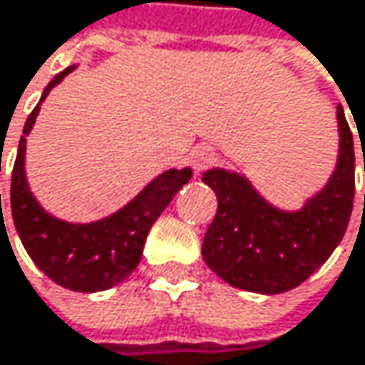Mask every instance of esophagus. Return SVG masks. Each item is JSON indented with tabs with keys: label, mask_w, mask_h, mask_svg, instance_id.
I'll use <instances>...</instances> for the list:
<instances>
[{
	"label": "esophagus",
	"mask_w": 365,
	"mask_h": 365,
	"mask_svg": "<svg viewBox=\"0 0 365 365\" xmlns=\"http://www.w3.org/2000/svg\"><path fill=\"white\" fill-rule=\"evenodd\" d=\"M190 162H192V168H195L197 173L205 170V168L214 162V149H212V147H207V145H199V147H195V149H192V153H190Z\"/></svg>",
	"instance_id": "esophagus-1"
}]
</instances>
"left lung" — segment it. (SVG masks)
<instances>
[{"label": "left lung", "mask_w": 365, "mask_h": 365, "mask_svg": "<svg viewBox=\"0 0 365 365\" xmlns=\"http://www.w3.org/2000/svg\"><path fill=\"white\" fill-rule=\"evenodd\" d=\"M338 130L336 170L299 212L269 205L244 175L225 168L203 173V181L218 197L216 218L203 240V259L225 282L276 295L299 287L331 257L349 227L355 197L353 132L342 106Z\"/></svg>", "instance_id": "obj_1"}]
</instances>
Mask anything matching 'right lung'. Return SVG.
Listing matches in <instances>:
<instances>
[{"instance_id":"1","label":"right lung","mask_w":365,"mask_h":365,"mask_svg":"<svg viewBox=\"0 0 365 365\" xmlns=\"http://www.w3.org/2000/svg\"><path fill=\"white\" fill-rule=\"evenodd\" d=\"M74 66L59 72L44 89L40 102L29 113L23 136L19 140V153L12 168L10 184V210L16 233L42 274L63 289L78 293L106 291L125 280L138 265L143 246L151 225L166 210L173 197L188 184L190 168H168L147 184L125 207L108 218L72 225L46 214L34 199L25 177V143L31 132L40 104L48 91L63 81ZM1 212V197H0Z\"/></svg>"}]
</instances>
